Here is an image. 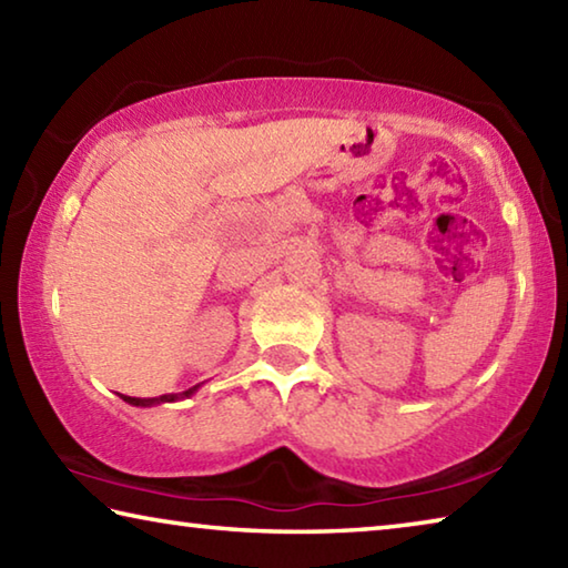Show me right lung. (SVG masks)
<instances>
[{"instance_id": "obj_1", "label": "right lung", "mask_w": 568, "mask_h": 568, "mask_svg": "<svg viewBox=\"0 0 568 568\" xmlns=\"http://www.w3.org/2000/svg\"><path fill=\"white\" fill-rule=\"evenodd\" d=\"M197 388H200V383H197V386L187 388V390H182V393H168V396H160V398H132V396H122V400L130 403V406L148 408V406H160V403H175V400H182V398H190L192 393H195Z\"/></svg>"}]
</instances>
